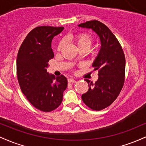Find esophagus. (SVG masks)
Returning a JSON list of instances; mask_svg holds the SVG:
<instances>
[{"mask_svg":"<svg viewBox=\"0 0 146 146\" xmlns=\"http://www.w3.org/2000/svg\"><path fill=\"white\" fill-rule=\"evenodd\" d=\"M75 82H76V81H75L74 79H73V78H70V79H68V83H75Z\"/></svg>","mask_w":146,"mask_h":146,"instance_id":"1","label":"esophagus"}]
</instances>
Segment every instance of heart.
I'll return each instance as SVG.
<instances>
[{
	"label": "heart",
	"mask_w": 146,
	"mask_h": 146,
	"mask_svg": "<svg viewBox=\"0 0 146 146\" xmlns=\"http://www.w3.org/2000/svg\"><path fill=\"white\" fill-rule=\"evenodd\" d=\"M72 38L74 40L79 48L82 47H87L88 48L90 46V45L92 44V42H93V37L87 33H78L75 36L72 37ZM64 42L62 40L60 41L58 43V46H57V50L60 51L62 48Z\"/></svg>",
	"instance_id": "1"
}]
</instances>
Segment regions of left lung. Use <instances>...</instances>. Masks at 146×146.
<instances>
[{"label": "left lung", "mask_w": 146, "mask_h": 146, "mask_svg": "<svg viewBox=\"0 0 146 146\" xmlns=\"http://www.w3.org/2000/svg\"><path fill=\"white\" fill-rule=\"evenodd\" d=\"M92 29L100 36L101 49L93 64V71H98L95 83L87 79L88 90L82 95L84 103L93 110H101L116 100L125 82V58L119 42L109 28L101 22L93 20L78 25Z\"/></svg>", "instance_id": "left-lung-1"}]
</instances>
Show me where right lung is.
<instances>
[{"mask_svg": "<svg viewBox=\"0 0 146 146\" xmlns=\"http://www.w3.org/2000/svg\"><path fill=\"white\" fill-rule=\"evenodd\" d=\"M63 29V27H37L28 33L18 50L16 72L22 93L35 108L45 113L61 104L67 87L64 75L56 77L46 71L48 61L54 57L52 39Z\"/></svg>", "mask_w": 146, "mask_h": 146, "instance_id": "add662e5", "label": "right lung"}]
</instances>
